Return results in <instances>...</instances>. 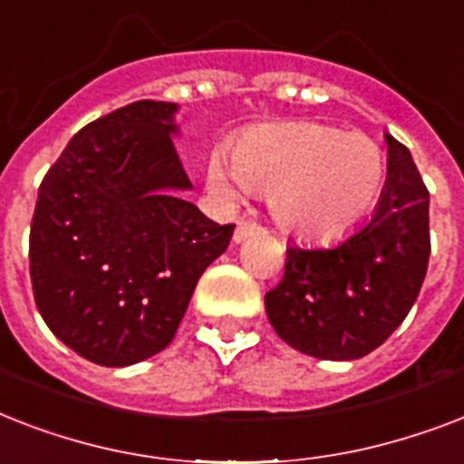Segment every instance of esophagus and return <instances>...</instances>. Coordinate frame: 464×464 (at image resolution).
Listing matches in <instances>:
<instances>
[{"label": "esophagus", "mask_w": 464, "mask_h": 464, "mask_svg": "<svg viewBox=\"0 0 464 464\" xmlns=\"http://www.w3.org/2000/svg\"><path fill=\"white\" fill-rule=\"evenodd\" d=\"M257 231H260V226L255 224V221H238V224H236V231H233V240H236V243H243V240H247Z\"/></svg>", "instance_id": "esophagus-1"}]
</instances>
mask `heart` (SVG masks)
I'll return each mask as SVG.
<instances>
[{
  "instance_id": "b5f03b06",
  "label": "heart",
  "mask_w": 464,
  "mask_h": 464,
  "mask_svg": "<svg viewBox=\"0 0 464 464\" xmlns=\"http://www.w3.org/2000/svg\"><path fill=\"white\" fill-rule=\"evenodd\" d=\"M204 182L221 204L272 189L269 207L286 231L332 240L353 231L378 202L385 156L371 137L320 122H272L240 132L231 151L217 149Z\"/></svg>"
}]
</instances>
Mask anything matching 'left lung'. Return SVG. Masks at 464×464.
I'll return each mask as SVG.
<instances>
[{
  "mask_svg": "<svg viewBox=\"0 0 464 464\" xmlns=\"http://www.w3.org/2000/svg\"><path fill=\"white\" fill-rule=\"evenodd\" d=\"M388 178L373 214L330 247H286L265 296L276 334L324 361L366 356L402 324L429 265V192L410 149L385 134Z\"/></svg>",
  "mask_w": 464,
  "mask_h": 464,
  "instance_id": "1",
  "label": "left lung"
}]
</instances>
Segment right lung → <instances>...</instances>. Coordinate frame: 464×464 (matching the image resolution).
I'll use <instances>...</instances> for the list:
<instances>
[{
    "instance_id": "add662e5",
    "label": "right lung",
    "mask_w": 464,
    "mask_h": 464,
    "mask_svg": "<svg viewBox=\"0 0 464 464\" xmlns=\"http://www.w3.org/2000/svg\"><path fill=\"white\" fill-rule=\"evenodd\" d=\"M178 103L137 101L72 137L38 189L35 305L60 342L98 366L163 352L199 276L231 243L182 199Z\"/></svg>"
}]
</instances>
